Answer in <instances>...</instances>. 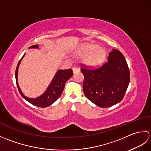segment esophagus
I'll return each instance as SVG.
<instances>
[{
  "label": "esophagus",
  "instance_id": "obj_1",
  "mask_svg": "<svg viewBox=\"0 0 151 151\" xmlns=\"http://www.w3.org/2000/svg\"><path fill=\"white\" fill-rule=\"evenodd\" d=\"M73 73H76L77 72H79V69L77 68L76 67H73Z\"/></svg>",
  "mask_w": 151,
  "mask_h": 151
}]
</instances>
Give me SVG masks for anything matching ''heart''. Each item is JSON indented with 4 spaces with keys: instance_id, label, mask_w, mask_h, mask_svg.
Here are the masks:
<instances>
[{
    "instance_id": "b5f03b06",
    "label": "heart",
    "mask_w": 151,
    "mask_h": 151,
    "mask_svg": "<svg viewBox=\"0 0 151 151\" xmlns=\"http://www.w3.org/2000/svg\"><path fill=\"white\" fill-rule=\"evenodd\" d=\"M78 53L80 56L87 54L84 58V62L90 66L98 65L103 62L106 56L104 49L94 44H87L82 46Z\"/></svg>"
}]
</instances>
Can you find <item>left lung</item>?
Masks as SVG:
<instances>
[{
    "instance_id": "left-lung-1",
    "label": "left lung",
    "mask_w": 151,
    "mask_h": 151,
    "mask_svg": "<svg viewBox=\"0 0 151 151\" xmlns=\"http://www.w3.org/2000/svg\"><path fill=\"white\" fill-rule=\"evenodd\" d=\"M83 90L89 101L101 108L121 102L130 82V70L123 54L117 49L109 54L106 62L94 68L81 64Z\"/></svg>"
}]
</instances>
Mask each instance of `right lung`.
<instances>
[{
    "label": "right lung",
    "mask_w": 151,
    "mask_h": 151,
    "mask_svg": "<svg viewBox=\"0 0 151 151\" xmlns=\"http://www.w3.org/2000/svg\"><path fill=\"white\" fill-rule=\"evenodd\" d=\"M30 48H38V45H35L31 46ZM24 54L22 56V58L24 57ZM22 58L19 60L15 70L16 84H17L19 93H20L22 97H23L25 100L27 101L28 102H30L32 104L41 108H45L47 106H49L53 104L54 102L60 97L61 94H62V93L63 92L64 87H65V82L73 75V70L71 69H69L58 70L55 76H54L52 82L50 83V84L47 89L46 91L39 97L36 99H30L25 97V96L22 93L21 89L19 87L17 82L18 67L19 64L21 63Z\"/></svg>",
    "instance_id": "right-lung-1"
}]
</instances>
